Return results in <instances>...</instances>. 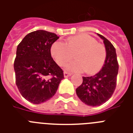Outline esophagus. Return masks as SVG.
<instances>
[{
  "label": "esophagus",
  "instance_id": "esophagus-1",
  "mask_svg": "<svg viewBox=\"0 0 133 133\" xmlns=\"http://www.w3.org/2000/svg\"><path fill=\"white\" fill-rule=\"evenodd\" d=\"M71 73L70 72H64V73H63V75H64V77L65 78H67V77H70V76H71Z\"/></svg>",
  "mask_w": 133,
  "mask_h": 133
}]
</instances>
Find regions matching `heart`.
<instances>
[{
  "label": "heart",
  "instance_id": "1",
  "mask_svg": "<svg viewBox=\"0 0 133 133\" xmlns=\"http://www.w3.org/2000/svg\"><path fill=\"white\" fill-rule=\"evenodd\" d=\"M51 55L59 66H63L73 58L77 60L66 65V69L94 75L101 70L106 58L104 45L98 43L95 38L88 34H80L67 38L65 43L59 41L52 43Z\"/></svg>",
  "mask_w": 133,
  "mask_h": 133
}]
</instances>
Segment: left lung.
I'll return each instance as SVG.
<instances>
[{"label":"left lung","instance_id":"1","mask_svg":"<svg viewBox=\"0 0 133 133\" xmlns=\"http://www.w3.org/2000/svg\"><path fill=\"white\" fill-rule=\"evenodd\" d=\"M97 35L103 41L106 58L103 68L92 77H83V82L76 89L80 100L88 105L99 106L112 97L115 90L119 65L115 48L104 36Z\"/></svg>","mask_w":133,"mask_h":133}]
</instances>
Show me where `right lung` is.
Listing matches in <instances>:
<instances>
[{"mask_svg": "<svg viewBox=\"0 0 133 133\" xmlns=\"http://www.w3.org/2000/svg\"><path fill=\"white\" fill-rule=\"evenodd\" d=\"M58 38L54 33L36 30L27 34L17 46L14 63L16 83L22 96L31 103L40 104L51 99L64 79L50 52Z\"/></svg>", "mask_w": 133, "mask_h": 133, "instance_id": "add662e5", "label": "right lung"}]
</instances>
